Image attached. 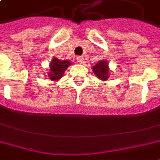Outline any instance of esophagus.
I'll use <instances>...</instances> for the list:
<instances>
[{
    "instance_id": "1",
    "label": "esophagus",
    "mask_w": 160,
    "mask_h": 160,
    "mask_svg": "<svg viewBox=\"0 0 160 160\" xmlns=\"http://www.w3.org/2000/svg\"><path fill=\"white\" fill-rule=\"evenodd\" d=\"M76 59H77V61H78L79 63H83V61H84V58H83V57H81V56H78V57H76Z\"/></svg>"
}]
</instances>
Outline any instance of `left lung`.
<instances>
[{
  "label": "left lung",
  "mask_w": 160,
  "mask_h": 160,
  "mask_svg": "<svg viewBox=\"0 0 160 160\" xmlns=\"http://www.w3.org/2000/svg\"><path fill=\"white\" fill-rule=\"evenodd\" d=\"M92 71L101 80H106L109 78V68L105 60H101L92 67Z\"/></svg>",
  "instance_id": "left-lung-1"
}]
</instances>
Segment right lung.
Returning <instances> with one entry per match:
<instances>
[{"label":"right lung","mask_w":160,"mask_h":160,"mask_svg":"<svg viewBox=\"0 0 160 160\" xmlns=\"http://www.w3.org/2000/svg\"><path fill=\"white\" fill-rule=\"evenodd\" d=\"M69 65H70V62L68 60L61 61L57 58H53L52 62L50 63V73H49L50 79L55 81V80L59 79L60 77H62L64 72L67 70Z\"/></svg>","instance_id":"right-lung-1"}]
</instances>
